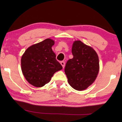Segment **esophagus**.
Listing matches in <instances>:
<instances>
[{"label":"esophagus","instance_id":"esophagus-1","mask_svg":"<svg viewBox=\"0 0 122 122\" xmlns=\"http://www.w3.org/2000/svg\"><path fill=\"white\" fill-rule=\"evenodd\" d=\"M61 65L62 66V67H63V68H64V67H65V62H64V61H61Z\"/></svg>","mask_w":122,"mask_h":122}]
</instances>
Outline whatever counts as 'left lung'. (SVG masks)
Here are the masks:
<instances>
[{
  "label": "left lung",
  "mask_w": 122,
  "mask_h": 122,
  "mask_svg": "<svg viewBox=\"0 0 122 122\" xmlns=\"http://www.w3.org/2000/svg\"><path fill=\"white\" fill-rule=\"evenodd\" d=\"M73 57L67 61L65 73L69 85L78 91H82L91 85L99 71V57L91 47L76 41L73 43Z\"/></svg>",
  "instance_id": "obj_1"
}]
</instances>
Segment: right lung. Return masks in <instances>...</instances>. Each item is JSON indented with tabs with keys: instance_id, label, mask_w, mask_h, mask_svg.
Segmentation results:
<instances>
[{
	"instance_id": "add662e5",
	"label": "right lung",
	"mask_w": 122,
	"mask_h": 122,
	"mask_svg": "<svg viewBox=\"0 0 122 122\" xmlns=\"http://www.w3.org/2000/svg\"><path fill=\"white\" fill-rule=\"evenodd\" d=\"M54 44L53 40L46 39L31 46L22 56V73L26 80L33 86H44L56 72L62 69L51 49Z\"/></svg>"
}]
</instances>
